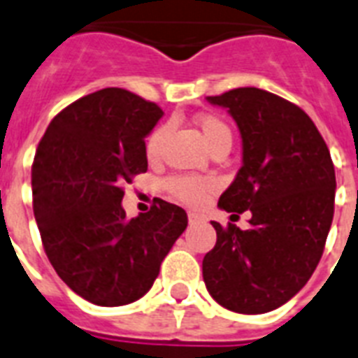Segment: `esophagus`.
Masks as SVG:
<instances>
[{"instance_id":"34e87169","label":"esophagus","mask_w":358,"mask_h":358,"mask_svg":"<svg viewBox=\"0 0 358 358\" xmlns=\"http://www.w3.org/2000/svg\"><path fill=\"white\" fill-rule=\"evenodd\" d=\"M189 223H206V215L199 212H187Z\"/></svg>"}]
</instances>
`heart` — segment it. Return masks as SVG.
Masks as SVG:
<instances>
[{"mask_svg": "<svg viewBox=\"0 0 358 358\" xmlns=\"http://www.w3.org/2000/svg\"><path fill=\"white\" fill-rule=\"evenodd\" d=\"M196 128L201 129L202 137L206 145L215 150L219 146L232 145V131L229 124L217 115H201L195 120ZM167 135V126H159L148 135L146 139V156L148 159H156L162 152L163 141ZM217 187V180L212 176H189V174H180V176H171L165 182V189L182 202L187 204H201L210 193H213Z\"/></svg>", "mask_w": 358, "mask_h": 358, "instance_id": "obj_1", "label": "heart"}]
</instances>
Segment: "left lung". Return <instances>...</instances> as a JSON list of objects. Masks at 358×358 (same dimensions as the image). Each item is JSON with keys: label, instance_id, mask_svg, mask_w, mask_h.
I'll list each match as a JSON object with an SVG mask.
<instances>
[{"label": "left lung", "instance_id": "obj_1", "mask_svg": "<svg viewBox=\"0 0 358 358\" xmlns=\"http://www.w3.org/2000/svg\"><path fill=\"white\" fill-rule=\"evenodd\" d=\"M208 102L229 109L243 141V165L219 208L252 217L249 230L212 221L217 241L202 277L221 306L264 314L292 299L322 258L334 213L333 159L310 117L273 92L239 87Z\"/></svg>", "mask_w": 358, "mask_h": 358}]
</instances>
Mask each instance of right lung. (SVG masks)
<instances>
[{
  "label": "right lung",
  "instance_id": "obj_1",
  "mask_svg": "<svg viewBox=\"0 0 358 358\" xmlns=\"http://www.w3.org/2000/svg\"><path fill=\"white\" fill-rule=\"evenodd\" d=\"M154 102L108 87L53 117L31 167L33 212L63 282L100 306L134 303L187 227L180 206L157 199L126 219L124 185L146 173L145 137L162 119Z\"/></svg>",
  "mask_w": 358,
  "mask_h": 358
}]
</instances>
